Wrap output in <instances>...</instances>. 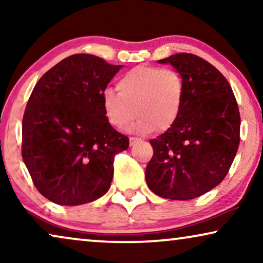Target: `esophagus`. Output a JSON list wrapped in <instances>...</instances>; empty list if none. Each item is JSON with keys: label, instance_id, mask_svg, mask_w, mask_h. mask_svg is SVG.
<instances>
[{"label": "esophagus", "instance_id": "esophagus-1", "mask_svg": "<svg viewBox=\"0 0 263 263\" xmlns=\"http://www.w3.org/2000/svg\"><path fill=\"white\" fill-rule=\"evenodd\" d=\"M139 140H140V139H138V138H130V139H129V142H130V146L134 145L135 142H138Z\"/></svg>", "mask_w": 263, "mask_h": 263}]
</instances>
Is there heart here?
<instances>
[{
	"label": "heart",
	"mask_w": 263,
	"mask_h": 263,
	"mask_svg": "<svg viewBox=\"0 0 263 263\" xmlns=\"http://www.w3.org/2000/svg\"><path fill=\"white\" fill-rule=\"evenodd\" d=\"M117 89L106 88L102 95L105 116L116 128L127 125L136 111L139 117L129 130L165 132L181 115L184 85L181 75L168 68H133L118 79Z\"/></svg>",
	"instance_id": "obj_1"
}]
</instances>
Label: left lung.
Listing matches in <instances>:
<instances>
[{
	"label": "left lung",
	"mask_w": 263,
	"mask_h": 263,
	"mask_svg": "<svg viewBox=\"0 0 263 263\" xmlns=\"http://www.w3.org/2000/svg\"><path fill=\"white\" fill-rule=\"evenodd\" d=\"M158 63L179 73L184 98L174 127L149 140L154 152L146 182L158 196L192 200L215 188L231 167L239 145L238 105L224 75L201 57L182 52Z\"/></svg>",
	"instance_id": "1"
}]
</instances>
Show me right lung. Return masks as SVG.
<instances>
[{"label":"right lung","instance_id":"obj_1","mask_svg":"<svg viewBox=\"0 0 263 263\" xmlns=\"http://www.w3.org/2000/svg\"><path fill=\"white\" fill-rule=\"evenodd\" d=\"M122 67L78 53L34 86L23 118V159L51 202L78 206L109 190L115 156L128 148L129 139L107 121L102 95Z\"/></svg>","mask_w":263,"mask_h":263}]
</instances>
